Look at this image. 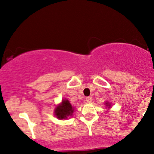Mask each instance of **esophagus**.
Listing matches in <instances>:
<instances>
[{"label": "esophagus", "mask_w": 154, "mask_h": 154, "mask_svg": "<svg viewBox=\"0 0 154 154\" xmlns=\"http://www.w3.org/2000/svg\"><path fill=\"white\" fill-rule=\"evenodd\" d=\"M86 101L88 102V103H90V102L92 101V97H90V96L89 97H87L86 98Z\"/></svg>", "instance_id": "1"}]
</instances>
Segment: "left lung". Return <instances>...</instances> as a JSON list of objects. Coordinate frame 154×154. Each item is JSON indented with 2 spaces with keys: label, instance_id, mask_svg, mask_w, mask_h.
<instances>
[{
  "label": "left lung",
  "instance_id": "8db88e82",
  "mask_svg": "<svg viewBox=\"0 0 154 154\" xmlns=\"http://www.w3.org/2000/svg\"><path fill=\"white\" fill-rule=\"evenodd\" d=\"M105 104H106V106L108 107V108H110V107H111V103H109V102H106V103H105Z\"/></svg>",
  "mask_w": 154,
  "mask_h": 154
}]
</instances>
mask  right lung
Wrapping results in <instances>:
<instances>
[{"label":"right lung","instance_id":"add662e5","mask_svg":"<svg viewBox=\"0 0 154 154\" xmlns=\"http://www.w3.org/2000/svg\"><path fill=\"white\" fill-rule=\"evenodd\" d=\"M74 107L71 106L70 102L67 99H63L62 103L56 107L54 110V115L57 119L63 120V119H67L68 117L73 116L74 112Z\"/></svg>","mask_w":154,"mask_h":154}]
</instances>
